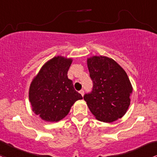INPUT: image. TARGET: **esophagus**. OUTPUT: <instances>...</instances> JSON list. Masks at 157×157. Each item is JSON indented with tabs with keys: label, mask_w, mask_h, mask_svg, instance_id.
Segmentation results:
<instances>
[{
	"label": "esophagus",
	"mask_w": 157,
	"mask_h": 157,
	"mask_svg": "<svg viewBox=\"0 0 157 157\" xmlns=\"http://www.w3.org/2000/svg\"><path fill=\"white\" fill-rule=\"evenodd\" d=\"M80 93L81 94L82 96H83V95H84V90H80Z\"/></svg>",
	"instance_id": "1"
}]
</instances>
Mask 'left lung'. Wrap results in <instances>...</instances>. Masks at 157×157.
<instances>
[{
  "label": "left lung",
  "instance_id": "left-lung-1",
  "mask_svg": "<svg viewBox=\"0 0 157 157\" xmlns=\"http://www.w3.org/2000/svg\"><path fill=\"white\" fill-rule=\"evenodd\" d=\"M87 65L93 86L83 98L90 111L97 120L105 123L121 118L128 110L132 92L126 71L105 56L90 58Z\"/></svg>",
  "mask_w": 157,
  "mask_h": 157
}]
</instances>
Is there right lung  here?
Instances as JSON below:
<instances>
[{"mask_svg":"<svg viewBox=\"0 0 157 157\" xmlns=\"http://www.w3.org/2000/svg\"><path fill=\"white\" fill-rule=\"evenodd\" d=\"M71 62V59L54 57L41 67L31 82L29 100L32 110L45 121L61 120L76 101L83 98L67 77Z\"/></svg>","mask_w":157,"mask_h":157,"instance_id":"obj_1","label":"right lung"}]
</instances>
